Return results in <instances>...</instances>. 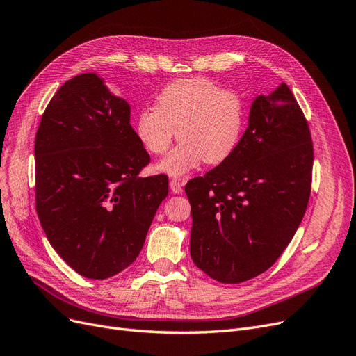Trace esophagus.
Instances as JSON below:
<instances>
[{
  "label": "esophagus",
  "mask_w": 356,
  "mask_h": 356,
  "mask_svg": "<svg viewBox=\"0 0 356 356\" xmlns=\"http://www.w3.org/2000/svg\"><path fill=\"white\" fill-rule=\"evenodd\" d=\"M170 188H172L173 193H181L183 192V184L179 180H172L170 181Z\"/></svg>",
  "instance_id": "esophagus-1"
}]
</instances>
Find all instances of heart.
Returning <instances> with one entry per match:
<instances>
[{"label":"heart","mask_w":356,"mask_h":356,"mask_svg":"<svg viewBox=\"0 0 356 356\" xmlns=\"http://www.w3.org/2000/svg\"><path fill=\"white\" fill-rule=\"evenodd\" d=\"M245 125V104L237 91L205 79H180L167 84L156 107H143L135 119L138 140L151 154H164L176 138L180 144L157 170L181 177L199 167L221 164L233 156Z\"/></svg>","instance_id":"obj_1"}]
</instances>
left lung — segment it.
Returning a JSON list of instances; mask_svg holds the SVG:
<instances>
[{"instance_id": "obj_1", "label": "left lung", "mask_w": 356, "mask_h": 356, "mask_svg": "<svg viewBox=\"0 0 356 356\" xmlns=\"http://www.w3.org/2000/svg\"><path fill=\"white\" fill-rule=\"evenodd\" d=\"M313 160L312 134L289 87L257 96L233 156L184 186L193 264L222 284L266 272L302 221Z\"/></svg>"}]
</instances>
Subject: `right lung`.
<instances>
[{"label":"right lung","mask_w":356,"mask_h":356,"mask_svg":"<svg viewBox=\"0 0 356 356\" xmlns=\"http://www.w3.org/2000/svg\"><path fill=\"white\" fill-rule=\"evenodd\" d=\"M129 119L128 102L86 72L56 91L36 132L39 221L55 252L90 280L132 264L168 193L165 175L140 176L149 154Z\"/></svg>","instance_id":"right-lung-1"}]
</instances>
